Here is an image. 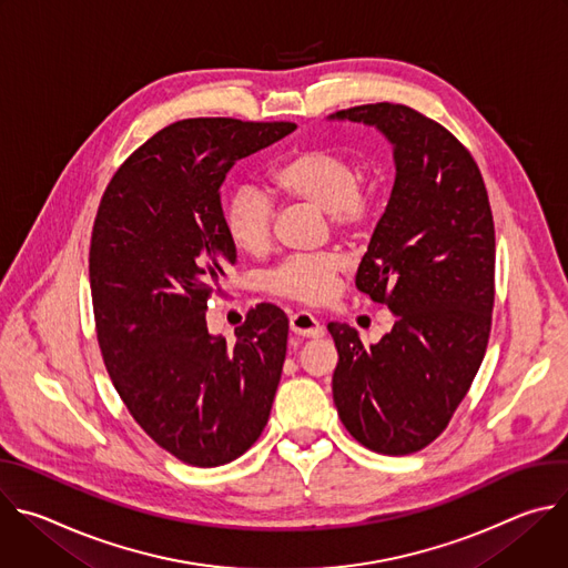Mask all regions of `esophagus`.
<instances>
[{
  "mask_svg": "<svg viewBox=\"0 0 568 568\" xmlns=\"http://www.w3.org/2000/svg\"><path fill=\"white\" fill-rule=\"evenodd\" d=\"M290 328L294 335L298 337H310V339H318L326 335L321 323L310 314V312H296L290 316Z\"/></svg>",
  "mask_w": 568,
  "mask_h": 568,
  "instance_id": "obj_1",
  "label": "esophagus"
}]
</instances>
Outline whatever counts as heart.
Returning <instances> with one entry per match:
<instances>
[{
  "mask_svg": "<svg viewBox=\"0 0 568 568\" xmlns=\"http://www.w3.org/2000/svg\"><path fill=\"white\" fill-rule=\"evenodd\" d=\"M270 180L287 202H305L328 213L333 229L346 237L364 233L379 213L377 189L359 182L357 161L335 148H303L272 169ZM222 224L231 245L242 254L261 256L272 242L274 204L252 184L235 186L222 209ZM344 258L339 252H316L285 258L263 278V290L276 298L318 305L326 303Z\"/></svg>",
  "mask_w": 568,
  "mask_h": 568,
  "instance_id": "b5f03b06",
  "label": "heart"
}]
</instances>
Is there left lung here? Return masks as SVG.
I'll return each mask as SVG.
<instances>
[{"mask_svg": "<svg viewBox=\"0 0 568 568\" xmlns=\"http://www.w3.org/2000/svg\"><path fill=\"white\" fill-rule=\"evenodd\" d=\"M335 116L375 125L395 148L393 193L355 285L397 321L371 348L348 323H328L339 353L333 397L357 443L407 456L445 432L488 348L493 209L474 156L438 121L397 103Z\"/></svg>", "mask_w": 568, "mask_h": 568, "instance_id": "left-lung-1", "label": "left lung"}]
</instances>
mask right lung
Returning a JSON list of instances; mask_svg holds the SVG:
<instances>
[{"instance_id": "add662e5", "label": "right lung", "mask_w": 568, "mask_h": 568, "mask_svg": "<svg viewBox=\"0 0 568 568\" xmlns=\"http://www.w3.org/2000/svg\"><path fill=\"white\" fill-rule=\"evenodd\" d=\"M294 128L178 121L123 161L99 204L90 285L105 368L139 427L193 467L235 460L270 420L287 351L285 312L256 305L233 344L209 335L204 314L235 263L220 186L237 159Z\"/></svg>"}]
</instances>
